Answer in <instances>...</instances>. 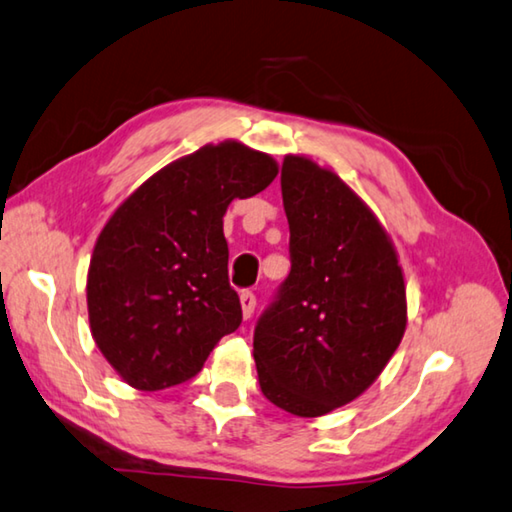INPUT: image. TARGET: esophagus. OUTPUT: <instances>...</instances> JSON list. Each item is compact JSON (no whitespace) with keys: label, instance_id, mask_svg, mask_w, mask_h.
Returning <instances> with one entry per match:
<instances>
[{"label":"esophagus","instance_id":"obj_1","mask_svg":"<svg viewBox=\"0 0 512 512\" xmlns=\"http://www.w3.org/2000/svg\"><path fill=\"white\" fill-rule=\"evenodd\" d=\"M240 306H242V317L249 319L251 315H254V308H256V297L254 292H240Z\"/></svg>","mask_w":512,"mask_h":512}]
</instances>
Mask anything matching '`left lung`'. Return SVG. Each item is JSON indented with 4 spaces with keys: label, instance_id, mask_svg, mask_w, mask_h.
<instances>
[{
    "label": "left lung",
    "instance_id": "8db88e82",
    "mask_svg": "<svg viewBox=\"0 0 512 512\" xmlns=\"http://www.w3.org/2000/svg\"><path fill=\"white\" fill-rule=\"evenodd\" d=\"M290 274L254 330L263 396L301 418L333 411L371 387L407 328L396 247L373 211L315 161L281 168Z\"/></svg>",
    "mask_w": 512,
    "mask_h": 512
}]
</instances>
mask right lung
<instances>
[{"mask_svg": "<svg viewBox=\"0 0 512 512\" xmlns=\"http://www.w3.org/2000/svg\"><path fill=\"white\" fill-rule=\"evenodd\" d=\"M279 166L238 141L204 146L146 179L96 240L87 312L96 346L141 391L191 380L242 321L222 218Z\"/></svg>", "mask_w": 512, "mask_h": 512, "instance_id": "add662e5", "label": "right lung"}]
</instances>
